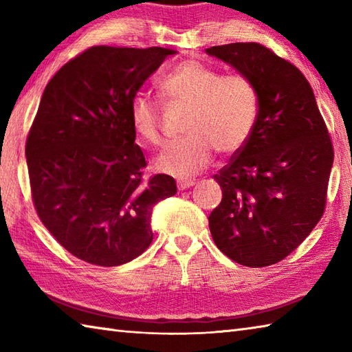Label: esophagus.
<instances>
[{
  "mask_svg": "<svg viewBox=\"0 0 352 352\" xmlns=\"http://www.w3.org/2000/svg\"><path fill=\"white\" fill-rule=\"evenodd\" d=\"M195 181H191V179H187V181H179L177 182V188L179 190H187L190 187H193Z\"/></svg>",
  "mask_w": 352,
  "mask_h": 352,
  "instance_id": "34e87169",
  "label": "esophagus"
}]
</instances>
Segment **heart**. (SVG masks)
<instances>
[{
	"instance_id": "obj_1",
	"label": "heart",
	"mask_w": 352,
	"mask_h": 352,
	"mask_svg": "<svg viewBox=\"0 0 352 352\" xmlns=\"http://www.w3.org/2000/svg\"><path fill=\"white\" fill-rule=\"evenodd\" d=\"M159 91L173 104L190 105L184 133L156 159L165 175L188 177L207 167L214 148L222 155L241 150L253 133L258 116V95L253 81L241 73L223 75L195 59L179 63L161 81ZM129 121L139 141L162 142L161 115L150 96L130 99Z\"/></svg>"
}]
</instances>
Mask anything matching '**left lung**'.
<instances>
[{
  "mask_svg": "<svg viewBox=\"0 0 352 352\" xmlns=\"http://www.w3.org/2000/svg\"><path fill=\"white\" fill-rule=\"evenodd\" d=\"M257 89L253 133L213 177L222 201L208 217L216 247L245 267L283 261L323 216L333 141L307 78L258 43L207 49Z\"/></svg>",
  "mask_w": 352,
  "mask_h": 352,
  "instance_id": "8db88e82",
  "label": "left lung"
}]
</instances>
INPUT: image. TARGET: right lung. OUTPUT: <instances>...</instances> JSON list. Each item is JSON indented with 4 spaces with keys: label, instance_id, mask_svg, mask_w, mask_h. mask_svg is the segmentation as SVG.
<instances>
[{
    "label": "right lung",
    "instance_id": "add662e5",
    "mask_svg": "<svg viewBox=\"0 0 352 352\" xmlns=\"http://www.w3.org/2000/svg\"><path fill=\"white\" fill-rule=\"evenodd\" d=\"M164 47L95 45L56 72L25 141L32 201L61 247L98 267H118L153 241V207L176 195L168 175L144 177L129 104L164 59Z\"/></svg>",
    "mask_w": 352,
    "mask_h": 352
}]
</instances>
